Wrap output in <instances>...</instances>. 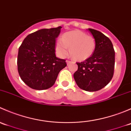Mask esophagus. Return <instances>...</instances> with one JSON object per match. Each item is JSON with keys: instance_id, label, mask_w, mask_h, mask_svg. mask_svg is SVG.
Returning a JSON list of instances; mask_svg holds the SVG:
<instances>
[{"instance_id": "obj_1", "label": "esophagus", "mask_w": 131, "mask_h": 131, "mask_svg": "<svg viewBox=\"0 0 131 131\" xmlns=\"http://www.w3.org/2000/svg\"><path fill=\"white\" fill-rule=\"evenodd\" d=\"M66 62H67V64H69L72 61H70V60H67V61H66Z\"/></svg>"}]
</instances>
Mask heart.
Segmentation results:
<instances>
[{"instance_id": "heart-1", "label": "heart", "mask_w": 131, "mask_h": 131, "mask_svg": "<svg viewBox=\"0 0 131 131\" xmlns=\"http://www.w3.org/2000/svg\"><path fill=\"white\" fill-rule=\"evenodd\" d=\"M95 47L96 42L92 36L82 31L73 30L65 33L61 39H58L56 51L62 58L67 57L70 52L76 60L84 61L92 54Z\"/></svg>"}]
</instances>
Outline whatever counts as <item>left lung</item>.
Returning a JSON list of instances; mask_svg holds the SVG:
<instances>
[{
  "label": "left lung",
  "instance_id": "left-lung-1",
  "mask_svg": "<svg viewBox=\"0 0 131 131\" xmlns=\"http://www.w3.org/2000/svg\"><path fill=\"white\" fill-rule=\"evenodd\" d=\"M95 39L96 47L90 58L77 63L78 70L73 77L78 86L94 92L103 89L110 82L114 73L115 51L109 38L94 29H88Z\"/></svg>",
  "mask_w": 131,
  "mask_h": 131
}]
</instances>
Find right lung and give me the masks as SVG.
Here are the masks:
<instances>
[{"mask_svg": "<svg viewBox=\"0 0 131 131\" xmlns=\"http://www.w3.org/2000/svg\"><path fill=\"white\" fill-rule=\"evenodd\" d=\"M61 26L41 29L29 34L18 51V70L31 89L44 90L54 84L59 72L67 66L65 59L55 54L56 39Z\"/></svg>", "mask_w": 131, "mask_h": 131, "instance_id": "add662e5", "label": "right lung"}]
</instances>
